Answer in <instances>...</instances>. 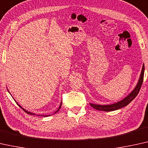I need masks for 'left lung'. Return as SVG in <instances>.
Segmentation results:
<instances>
[{"instance_id":"8db88e82","label":"left lung","mask_w":148,"mask_h":148,"mask_svg":"<svg viewBox=\"0 0 148 148\" xmlns=\"http://www.w3.org/2000/svg\"><path fill=\"white\" fill-rule=\"evenodd\" d=\"M143 74H144V64H143L142 68H141L140 76H139L138 82H137L136 87H135L134 90L127 96V97H125L124 99H123L119 101L116 102V103L110 104V105H97V104H93L90 103V106L94 108V109L99 110V111L107 112L115 111V110L121 109V108L125 107V106L129 105V104L136 97V96L138 95L139 90H140L141 88V84H142L143 83Z\"/></svg>"}]
</instances>
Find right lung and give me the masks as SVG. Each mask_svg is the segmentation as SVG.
Segmentation results:
<instances>
[{
	"mask_svg": "<svg viewBox=\"0 0 148 148\" xmlns=\"http://www.w3.org/2000/svg\"><path fill=\"white\" fill-rule=\"evenodd\" d=\"M7 90L9 91V90H8V89H7ZM9 93H10V92H9ZM16 104H17V105H18V106H19V107H20L21 108V109H22L23 110V111H24L25 112H26V113H27V114H29V115H35V113H32V112H29V111H27V110H25V109H23V107H21V105H19V104H18L17 103H16ZM61 106H62V103H60V105L59 106V108H58V110H56V111L55 112H54V113H53V114H55V113H58V112L59 111V110L60 109V108H61ZM53 114H51V115H53ZM41 115V116H50V115Z\"/></svg>",
	"mask_w": 148,
	"mask_h": 148,
	"instance_id": "right-lung-1",
	"label": "right lung"
}]
</instances>
